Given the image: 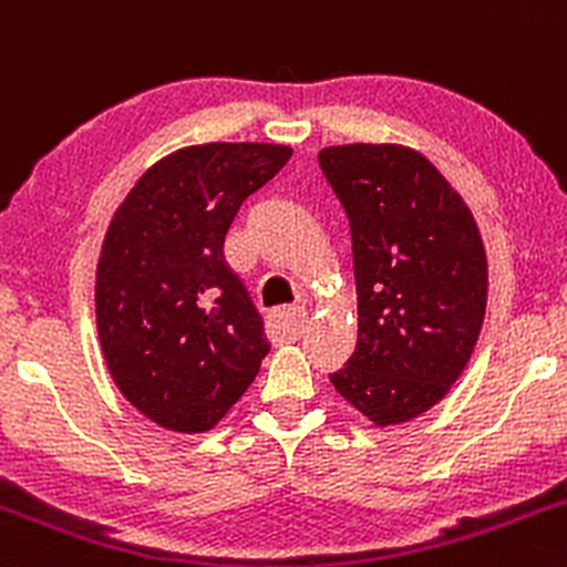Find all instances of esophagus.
I'll list each match as a JSON object with an SVG mask.
<instances>
[{
  "instance_id": "obj_1",
  "label": "esophagus",
  "mask_w": 567,
  "mask_h": 567,
  "mask_svg": "<svg viewBox=\"0 0 567 567\" xmlns=\"http://www.w3.org/2000/svg\"><path fill=\"white\" fill-rule=\"evenodd\" d=\"M308 322L306 308H278L270 317V327L276 332V338H284V341H295L302 332V327Z\"/></svg>"
}]
</instances>
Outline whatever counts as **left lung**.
Returning <instances> with one entry per match:
<instances>
[{"label": "left lung", "mask_w": 567, "mask_h": 567, "mask_svg": "<svg viewBox=\"0 0 567 567\" xmlns=\"http://www.w3.org/2000/svg\"><path fill=\"white\" fill-rule=\"evenodd\" d=\"M347 209L358 347L330 382L379 429L429 412L470 363L488 267L475 218L434 163L401 144L324 147Z\"/></svg>", "instance_id": "8db88e82"}]
</instances>
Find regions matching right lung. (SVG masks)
Returning <instances> with one entry per match:
<instances>
[{
    "instance_id": "obj_1",
    "label": "right lung",
    "mask_w": 567,
    "mask_h": 567,
    "mask_svg": "<svg viewBox=\"0 0 567 567\" xmlns=\"http://www.w3.org/2000/svg\"><path fill=\"white\" fill-rule=\"evenodd\" d=\"M289 157L284 144L177 150L111 218L95 278L97 336L120 393L161 429H213L270 352L224 240L245 198Z\"/></svg>"
}]
</instances>
